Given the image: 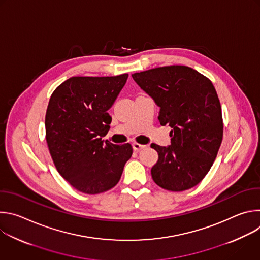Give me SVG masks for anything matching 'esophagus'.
Masks as SVG:
<instances>
[{
  "instance_id": "esophagus-1",
  "label": "esophagus",
  "mask_w": 260,
  "mask_h": 260,
  "mask_svg": "<svg viewBox=\"0 0 260 260\" xmlns=\"http://www.w3.org/2000/svg\"><path fill=\"white\" fill-rule=\"evenodd\" d=\"M133 148H134L135 151H140V150L144 149L145 145H142V144H139V143H133Z\"/></svg>"
}]
</instances>
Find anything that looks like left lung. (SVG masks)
<instances>
[{
  "mask_svg": "<svg viewBox=\"0 0 260 260\" xmlns=\"http://www.w3.org/2000/svg\"><path fill=\"white\" fill-rule=\"evenodd\" d=\"M132 76L160 108V125L172 127L170 146L151 144L158 153L151 169L153 181L170 191L192 188L210 171L223 137L214 85L186 66L160 67Z\"/></svg>",
  "mask_w": 260,
  "mask_h": 260,
  "instance_id": "1",
  "label": "left lung"
}]
</instances>
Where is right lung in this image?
Listing matches in <instances>:
<instances>
[{
	"label": "right lung",
	"mask_w": 260,
	"mask_h": 260,
	"mask_svg": "<svg viewBox=\"0 0 260 260\" xmlns=\"http://www.w3.org/2000/svg\"><path fill=\"white\" fill-rule=\"evenodd\" d=\"M127 77H71L50 96L45 116L49 152L58 173L81 192L96 194L114 187L133 154L131 144L102 139L112 120L108 110Z\"/></svg>",
	"instance_id": "1"
}]
</instances>
